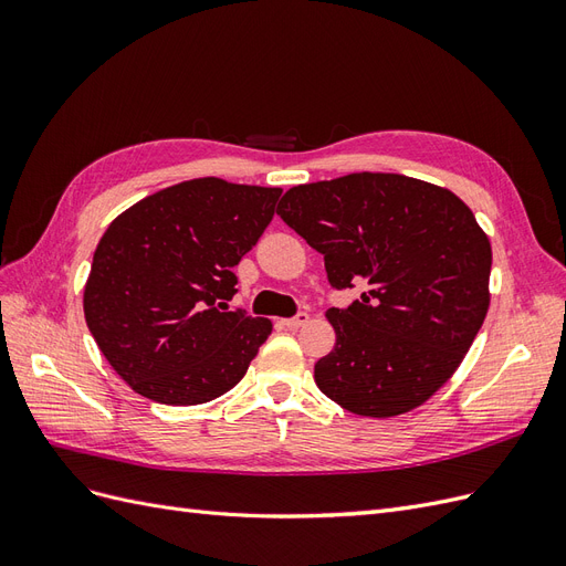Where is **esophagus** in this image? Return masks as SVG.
Returning <instances> with one entry per match:
<instances>
[{"mask_svg": "<svg viewBox=\"0 0 566 566\" xmlns=\"http://www.w3.org/2000/svg\"><path fill=\"white\" fill-rule=\"evenodd\" d=\"M283 323H285V328H290V331H297V328H302V325L310 323V314H306V312H300V314H295L293 318H285Z\"/></svg>", "mask_w": 566, "mask_h": 566, "instance_id": "34e87169", "label": "esophagus"}]
</instances>
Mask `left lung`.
<instances>
[{"label":"left lung","mask_w":566,"mask_h":566,"mask_svg":"<svg viewBox=\"0 0 566 566\" xmlns=\"http://www.w3.org/2000/svg\"><path fill=\"white\" fill-rule=\"evenodd\" d=\"M276 212L323 254L333 287H364L325 312L335 347L314 366L325 397L394 418L453 378L491 302V243L465 202L413 177L358 172L293 186Z\"/></svg>","instance_id":"left-lung-1"}]
</instances>
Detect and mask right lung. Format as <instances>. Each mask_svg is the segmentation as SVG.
<instances>
[{
  "instance_id": "add662e5",
  "label": "right lung",
  "mask_w": 566,
  "mask_h": 566,
  "mask_svg": "<svg viewBox=\"0 0 566 566\" xmlns=\"http://www.w3.org/2000/svg\"><path fill=\"white\" fill-rule=\"evenodd\" d=\"M281 188L202 177L117 214L94 252L84 318L113 370L142 397L208 403L243 380L271 321L224 312L233 266L273 219Z\"/></svg>"
}]
</instances>
